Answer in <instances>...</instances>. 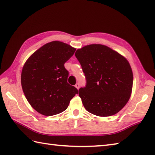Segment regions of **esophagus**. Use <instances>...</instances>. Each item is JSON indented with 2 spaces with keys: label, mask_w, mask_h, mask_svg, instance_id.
Wrapping results in <instances>:
<instances>
[{
  "label": "esophagus",
  "mask_w": 155,
  "mask_h": 155,
  "mask_svg": "<svg viewBox=\"0 0 155 155\" xmlns=\"http://www.w3.org/2000/svg\"><path fill=\"white\" fill-rule=\"evenodd\" d=\"M75 87L77 88V89H78V88H80V84L79 83H77L75 84Z\"/></svg>",
  "instance_id": "esophagus-1"
}]
</instances>
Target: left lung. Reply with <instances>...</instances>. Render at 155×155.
Instances as JSON below:
<instances>
[{"instance_id": "left-lung-1", "label": "left lung", "mask_w": 155, "mask_h": 155, "mask_svg": "<svg viewBox=\"0 0 155 155\" xmlns=\"http://www.w3.org/2000/svg\"><path fill=\"white\" fill-rule=\"evenodd\" d=\"M87 80L78 90L84 108L98 117L118 113L130 97L133 74L127 58L105 45H87L75 52Z\"/></svg>"}]
</instances>
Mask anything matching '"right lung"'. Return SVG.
<instances>
[{
  "mask_svg": "<svg viewBox=\"0 0 155 155\" xmlns=\"http://www.w3.org/2000/svg\"><path fill=\"white\" fill-rule=\"evenodd\" d=\"M76 48L61 41H52L36 51L23 66L21 85L31 107L45 116L67 109L78 90L67 83L64 63Z\"/></svg>",
  "mask_w": 155,
  "mask_h": 155,
  "instance_id": "1",
  "label": "right lung"
}]
</instances>
